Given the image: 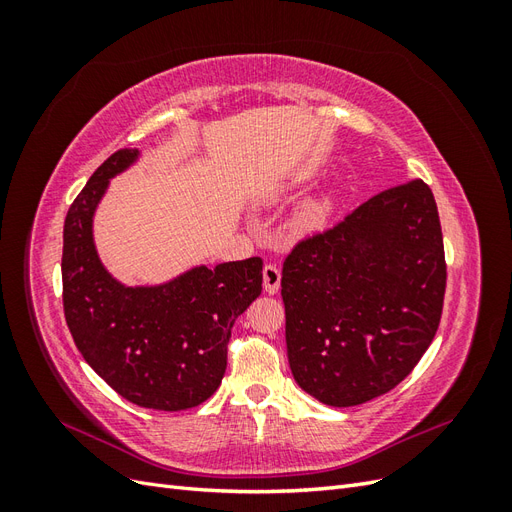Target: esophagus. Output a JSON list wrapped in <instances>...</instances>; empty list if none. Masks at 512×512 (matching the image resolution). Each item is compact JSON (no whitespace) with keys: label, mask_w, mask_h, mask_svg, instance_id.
<instances>
[{"label":"esophagus","mask_w":512,"mask_h":512,"mask_svg":"<svg viewBox=\"0 0 512 512\" xmlns=\"http://www.w3.org/2000/svg\"><path fill=\"white\" fill-rule=\"evenodd\" d=\"M262 280H265V290L269 294H275L282 284V269L273 265V262H269V265H265V269H262Z\"/></svg>","instance_id":"34e87169"}]
</instances>
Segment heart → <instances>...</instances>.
Segmentation results:
<instances>
[{"mask_svg": "<svg viewBox=\"0 0 512 512\" xmlns=\"http://www.w3.org/2000/svg\"><path fill=\"white\" fill-rule=\"evenodd\" d=\"M331 211V205L327 200H316V203H307L299 215L294 220V226H297L299 232H312L318 230L324 222H327V215Z\"/></svg>", "mask_w": 512, "mask_h": 512, "instance_id": "obj_1", "label": "heart"}]
</instances>
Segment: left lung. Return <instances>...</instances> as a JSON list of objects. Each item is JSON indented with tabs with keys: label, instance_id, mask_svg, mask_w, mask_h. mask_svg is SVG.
Listing matches in <instances>:
<instances>
[{
	"label": "left lung",
	"instance_id": "8db88e82",
	"mask_svg": "<svg viewBox=\"0 0 512 512\" xmlns=\"http://www.w3.org/2000/svg\"><path fill=\"white\" fill-rule=\"evenodd\" d=\"M444 290V241L429 185L410 179L371 196L284 260L294 380L335 408L389 393L436 337Z\"/></svg>",
	"mask_w": 512,
	"mask_h": 512
}]
</instances>
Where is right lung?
Here are the masks:
<instances>
[{"label": "right lung", "instance_id": "right-lung-1", "mask_svg": "<svg viewBox=\"0 0 512 512\" xmlns=\"http://www.w3.org/2000/svg\"><path fill=\"white\" fill-rule=\"evenodd\" d=\"M136 149H119L89 177L64 224V314L76 348L123 399L141 408L188 410L224 378L235 320L262 292V258L196 267L164 286L128 288L106 273L91 220L108 179Z\"/></svg>", "mask_w": 512, "mask_h": 512}]
</instances>
